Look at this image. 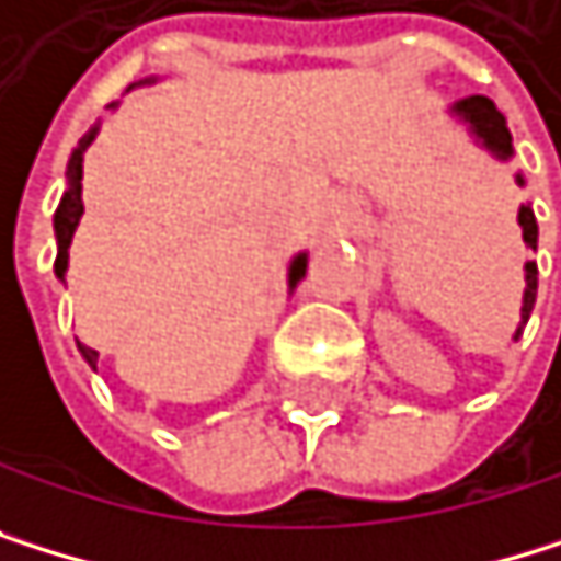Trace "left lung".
<instances>
[{"instance_id": "left-lung-1", "label": "left lung", "mask_w": 561, "mask_h": 561, "mask_svg": "<svg viewBox=\"0 0 561 561\" xmlns=\"http://www.w3.org/2000/svg\"><path fill=\"white\" fill-rule=\"evenodd\" d=\"M455 113H458L465 123H471L474 136H479L492 153H499L502 160L512 157V133H508V126H505V116L495 110V103H492L489 96H468V100H461V103L455 106ZM518 183H522V176H518ZM518 224H522V240H525V247H528V250H536V243H539V224H536V214H531V207H522V210H518ZM536 287H539V267H536V264H525L522 324L528 321L531 307H536ZM515 337H518V334H515Z\"/></svg>"}]
</instances>
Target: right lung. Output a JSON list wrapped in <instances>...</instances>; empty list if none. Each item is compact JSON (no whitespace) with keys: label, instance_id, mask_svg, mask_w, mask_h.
Wrapping results in <instances>:
<instances>
[{"label":"right lung","instance_id":"1","mask_svg":"<svg viewBox=\"0 0 561 561\" xmlns=\"http://www.w3.org/2000/svg\"><path fill=\"white\" fill-rule=\"evenodd\" d=\"M96 133V129H93ZM93 133H87L79 139V147L72 150V157H69V167H66V193H62V201H59V210H56V220H53V227H56V277H62L66 274V264H69V243H72V233H76V224H79V217H82V153H87V147L93 144ZM304 267H307V257L300 254V257H294V264H290V287L304 277ZM79 351H82V357H87L93 368H96V351L93 347H87V344H79Z\"/></svg>","mask_w":561,"mask_h":561}]
</instances>
